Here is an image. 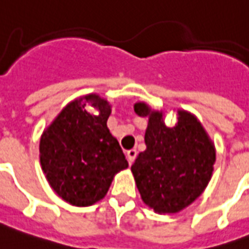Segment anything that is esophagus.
Masks as SVG:
<instances>
[{"instance_id": "obj_1", "label": "esophagus", "mask_w": 249, "mask_h": 249, "mask_svg": "<svg viewBox=\"0 0 249 249\" xmlns=\"http://www.w3.org/2000/svg\"><path fill=\"white\" fill-rule=\"evenodd\" d=\"M127 160H128V163H129V165H131V164L133 163V160L136 159V157H137V151H136V149H131V150H128V151H127Z\"/></svg>"}]
</instances>
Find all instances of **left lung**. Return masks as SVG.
I'll use <instances>...</instances> for the list:
<instances>
[{"instance_id":"8db88e82","label":"left lung","mask_w":249,"mask_h":249,"mask_svg":"<svg viewBox=\"0 0 249 249\" xmlns=\"http://www.w3.org/2000/svg\"><path fill=\"white\" fill-rule=\"evenodd\" d=\"M135 113L147 117L146 150L131 166L143 203L158 213H176L190 206L210 182L216 160L213 140L197 117L177 110V124L164 123L163 110L145 102L135 103Z\"/></svg>"}]
</instances>
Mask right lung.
<instances>
[{"instance_id": "obj_1", "label": "right lung", "mask_w": 249, "mask_h": 249, "mask_svg": "<svg viewBox=\"0 0 249 249\" xmlns=\"http://www.w3.org/2000/svg\"><path fill=\"white\" fill-rule=\"evenodd\" d=\"M88 105L98 114L88 112ZM110 113V103L91 92L70 102L40 136L39 158L49 186L73 206L104 198L114 176L128 166L107 127Z\"/></svg>"}]
</instances>
